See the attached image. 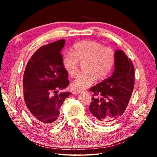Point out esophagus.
Listing matches in <instances>:
<instances>
[{
    "label": "esophagus",
    "mask_w": 157,
    "mask_h": 157,
    "mask_svg": "<svg viewBox=\"0 0 157 157\" xmlns=\"http://www.w3.org/2000/svg\"><path fill=\"white\" fill-rule=\"evenodd\" d=\"M82 93H83V91H82V90H75V91L73 92V94H82Z\"/></svg>",
    "instance_id": "obj_1"
}]
</instances>
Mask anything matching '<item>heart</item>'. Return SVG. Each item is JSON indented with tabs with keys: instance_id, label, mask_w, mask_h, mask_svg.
Wrapping results in <instances>:
<instances>
[{
	"instance_id": "1",
	"label": "heart",
	"mask_w": 157,
	"mask_h": 157,
	"mask_svg": "<svg viewBox=\"0 0 157 157\" xmlns=\"http://www.w3.org/2000/svg\"><path fill=\"white\" fill-rule=\"evenodd\" d=\"M79 62L83 64V73L76 77L72 83L75 89H83L91 86L95 79L102 80L109 75L115 63V54L110 48L94 41H83L73 46V53L62 56L63 68L71 76L78 71Z\"/></svg>"
}]
</instances>
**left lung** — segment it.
<instances>
[{
	"label": "left lung",
	"instance_id": "left-lung-1",
	"mask_svg": "<svg viewBox=\"0 0 157 157\" xmlns=\"http://www.w3.org/2000/svg\"><path fill=\"white\" fill-rule=\"evenodd\" d=\"M114 65L112 75L89 89L94 93L89 110L101 124L113 123L123 115L134 90V65L122 50L115 52Z\"/></svg>",
	"mask_w": 157,
	"mask_h": 157
}]
</instances>
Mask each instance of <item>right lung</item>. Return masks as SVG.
Returning <instances> with one entry per match:
<instances>
[{
  "mask_svg": "<svg viewBox=\"0 0 157 157\" xmlns=\"http://www.w3.org/2000/svg\"><path fill=\"white\" fill-rule=\"evenodd\" d=\"M64 39L41 46L28 61L23 74V98L34 121L46 124L57 121L60 107L70 92L57 94L68 86L61 51Z\"/></svg>",
  "mask_w": 157,
  "mask_h": 157,
  "instance_id": "right-lung-1",
  "label": "right lung"
}]
</instances>
